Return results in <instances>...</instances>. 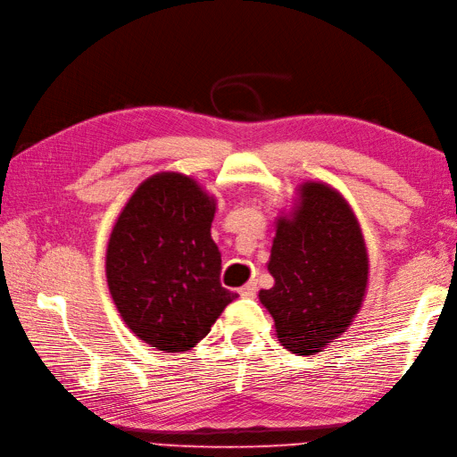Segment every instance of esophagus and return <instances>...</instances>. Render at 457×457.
Segmentation results:
<instances>
[{"instance_id":"34e87169","label":"esophagus","mask_w":457,"mask_h":457,"mask_svg":"<svg viewBox=\"0 0 457 457\" xmlns=\"http://www.w3.org/2000/svg\"><path fill=\"white\" fill-rule=\"evenodd\" d=\"M238 293H240V297H246V299L256 297V293H258L256 283H246V286H242V287L238 289Z\"/></svg>"}]
</instances>
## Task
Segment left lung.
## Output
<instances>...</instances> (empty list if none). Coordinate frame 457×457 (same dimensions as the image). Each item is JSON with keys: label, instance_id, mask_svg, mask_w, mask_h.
<instances>
[{"label": "left lung", "instance_id": "1", "mask_svg": "<svg viewBox=\"0 0 457 457\" xmlns=\"http://www.w3.org/2000/svg\"><path fill=\"white\" fill-rule=\"evenodd\" d=\"M268 270L276 283L260 291V301L281 346L311 356L348 328L366 293L368 250L337 189L301 186L299 207L278 222Z\"/></svg>", "mask_w": 457, "mask_h": 457}]
</instances>
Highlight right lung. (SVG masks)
Instances as JSON below:
<instances>
[{
    "label": "right lung",
    "instance_id": "obj_1",
    "mask_svg": "<svg viewBox=\"0 0 457 457\" xmlns=\"http://www.w3.org/2000/svg\"><path fill=\"white\" fill-rule=\"evenodd\" d=\"M215 201L181 174L140 184L107 246V283L127 327L164 352H186L209 334L237 293L220 286L211 238Z\"/></svg>",
    "mask_w": 457,
    "mask_h": 457
}]
</instances>
